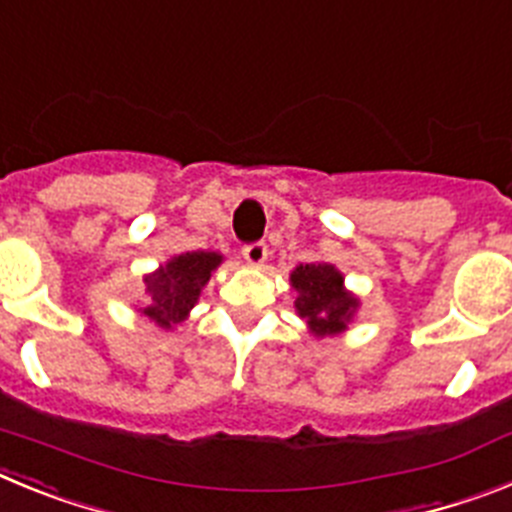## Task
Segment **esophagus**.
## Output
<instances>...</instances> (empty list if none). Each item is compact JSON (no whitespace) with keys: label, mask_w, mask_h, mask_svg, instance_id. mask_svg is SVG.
<instances>
[{"label":"esophagus","mask_w":512,"mask_h":512,"mask_svg":"<svg viewBox=\"0 0 512 512\" xmlns=\"http://www.w3.org/2000/svg\"><path fill=\"white\" fill-rule=\"evenodd\" d=\"M266 253H269V248H266V243H261V241L243 246V259H246V264H251V266L264 264Z\"/></svg>","instance_id":"obj_1"}]
</instances>
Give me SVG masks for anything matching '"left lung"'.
<instances>
[{
    "mask_svg": "<svg viewBox=\"0 0 512 512\" xmlns=\"http://www.w3.org/2000/svg\"><path fill=\"white\" fill-rule=\"evenodd\" d=\"M292 287L297 289V312L315 336H330L346 328L359 305L356 297L343 289V277L330 264L297 266L292 271Z\"/></svg>",
    "mask_w": 512,
    "mask_h": 512,
    "instance_id": "left-lung-1",
    "label": "left lung"
}]
</instances>
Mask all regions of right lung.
Returning a JSON list of instances; mask_svg holds the SVG:
<instances>
[{
  "label": "right lung",
  "instance_id": "obj_1",
  "mask_svg": "<svg viewBox=\"0 0 512 512\" xmlns=\"http://www.w3.org/2000/svg\"><path fill=\"white\" fill-rule=\"evenodd\" d=\"M220 261H223V256L210 251H189L182 256H174L156 274L146 277L151 300L143 307V315L161 328L182 323L200 297L202 287L210 282L212 269Z\"/></svg>",
  "mask_w": 512,
  "mask_h": 512
}]
</instances>
